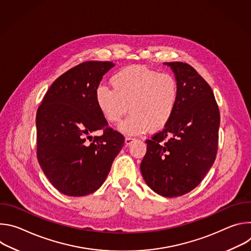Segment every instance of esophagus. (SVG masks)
<instances>
[{
	"label": "esophagus",
	"mask_w": 251,
	"mask_h": 251,
	"mask_svg": "<svg viewBox=\"0 0 251 251\" xmlns=\"http://www.w3.org/2000/svg\"><path fill=\"white\" fill-rule=\"evenodd\" d=\"M134 140H135V139L132 138V137H126V138H125V146H129Z\"/></svg>",
	"instance_id": "1"
}]
</instances>
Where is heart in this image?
<instances>
[{"instance_id":"heart-1","label":"heart","mask_w":251,"mask_h":251,"mask_svg":"<svg viewBox=\"0 0 251 251\" xmlns=\"http://www.w3.org/2000/svg\"><path fill=\"white\" fill-rule=\"evenodd\" d=\"M112 88L98 86L95 102L103 117L110 123H118L128 112L119 130L127 135L158 131L171 120L175 111L178 89L176 78L169 74H158L145 66L133 65L115 73Z\"/></svg>"}]
</instances>
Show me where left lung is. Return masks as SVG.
<instances>
[{
  "mask_svg": "<svg viewBox=\"0 0 251 251\" xmlns=\"http://www.w3.org/2000/svg\"><path fill=\"white\" fill-rule=\"evenodd\" d=\"M177 82V101L164 129L146 140L140 169L148 187L175 198L194 190L216 160L221 116L207 82L188 63L165 62Z\"/></svg>",
  "mask_w": 251,
  "mask_h": 251,
  "instance_id": "8db88e82",
  "label": "left lung"
}]
</instances>
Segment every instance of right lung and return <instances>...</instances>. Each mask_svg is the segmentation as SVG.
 I'll return each mask as SVG.
<instances>
[{
	"label": "right lung",
	"mask_w": 251,
	"mask_h": 251,
	"mask_svg": "<svg viewBox=\"0 0 251 251\" xmlns=\"http://www.w3.org/2000/svg\"><path fill=\"white\" fill-rule=\"evenodd\" d=\"M115 64L85 61L67 70L49 88L40 105L37 156L51 185L61 194L82 197L97 191L124 146L95 102V90ZM102 129L101 136L90 134Z\"/></svg>",
	"instance_id": "1"
}]
</instances>
